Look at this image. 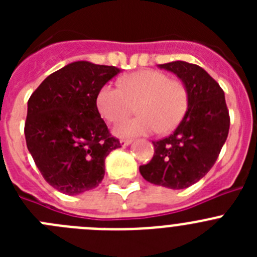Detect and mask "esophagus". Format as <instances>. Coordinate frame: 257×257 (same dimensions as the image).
<instances>
[{"label":"esophagus","mask_w":257,"mask_h":257,"mask_svg":"<svg viewBox=\"0 0 257 257\" xmlns=\"http://www.w3.org/2000/svg\"><path fill=\"white\" fill-rule=\"evenodd\" d=\"M131 143H133V140L131 139H122L121 140V145H123V147H126V145H130Z\"/></svg>","instance_id":"34e87169"}]
</instances>
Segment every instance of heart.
Here are the masks:
<instances>
[{
	"mask_svg": "<svg viewBox=\"0 0 257 257\" xmlns=\"http://www.w3.org/2000/svg\"><path fill=\"white\" fill-rule=\"evenodd\" d=\"M100 114L110 123L126 119L138 105L142 115L115 128L119 136L167 134L180 124L189 106L185 83L160 70H140L122 79L121 86L106 83L96 96Z\"/></svg>",
	"mask_w": 257,
	"mask_h": 257,
	"instance_id": "heart-1",
	"label": "heart"
}]
</instances>
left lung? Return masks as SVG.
<instances>
[{
  "label": "left lung",
  "mask_w": 257,
  "mask_h": 257,
  "mask_svg": "<svg viewBox=\"0 0 257 257\" xmlns=\"http://www.w3.org/2000/svg\"><path fill=\"white\" fill-rule=\"evenodd\" d=\"M158 67L185 83L189 106L174 134L153 142V158L139 170L149 183L184 189L201 180L215 165L228 138L230 117L222 88L203 68L187 61Z\"/></svg>",
  "instance_id": "obj_1"
}]
</instances>
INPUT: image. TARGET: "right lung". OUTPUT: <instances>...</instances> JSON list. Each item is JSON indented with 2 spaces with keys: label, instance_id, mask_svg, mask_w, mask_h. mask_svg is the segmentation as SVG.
<instances>
[{
  "label": "right lung",
  "instance_id": "right-lung-1",
  "mask_svg": "<svg viewBox=\"0 0 257 257\" xmlns=\"http://www.w3.org/2000/svg\"><path fill=\"white\" fill-rule=\"evenodd\" d=\"M118 73L115 67L74 61L50 74L29 97L27 148L59 192L76 196L96 188L106 156L121 148L96 106L97 92Z\"/></svg>",
  "mask_w": 257,
  "mask_h": 257
}]
</instances>
